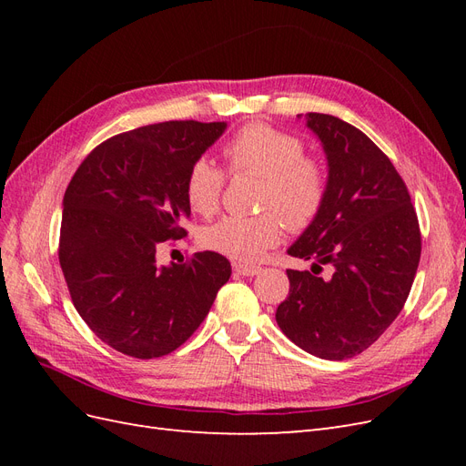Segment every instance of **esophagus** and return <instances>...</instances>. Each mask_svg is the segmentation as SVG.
<instances>
[{
    "instance_id": "1",
    "label": "esophagus",
    "mask_w": 466,
    "mask_h": 466,
    "mask_svg": "<svg viewBox=\"0 0 466 466\" xmlns=\"http://www.w3.org/2000/svg\"><path fill=\"white\" fill-rule=\"evenodd\" d=\"M233 270H235L237 274H241V276H257V274L260 272V266H255V264H241V262H237V264H233Z\"/></svg>"
}]
</instances>
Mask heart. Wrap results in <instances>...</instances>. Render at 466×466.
Returning a JSON list of instances; mask_svg holds the SVG:
<instances>
[{"label": "heart", "mask_w": 466, "mask_h": 466, "mask_svg": "<svg viewBox=\"0 0 466 466\" xmlns=\"http://www.w3.org/2000/svg\"><path fill=\"white\" fill-rule=\"evenodd\" d=\"M223 157L229 173L264 178L260 209L266 214L229 216L209 225L202 235L208 248L235 260L255 262L279 243L284 223L293 231H303L320 216L329 196V173L320 159L305 155L301 137L262 122H248L225 144ZM223 188L225 173L208 157H198L190 165L185 194L196 214L214 216Z\"/></svg>", "instance_id": "1"}]
</instances>
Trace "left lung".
Segmentation results:
<instances>
[{
  "label": "left lung",
  "mask_w": 466,
  "mask_h": 466,
  "mask_svg": "<svg viewBox=\"0 0 466 466\" xmlns=\"http://www.w3.org/2000/svg\"><path fill=\"white\" fill-rule=\"evenodd\" d=\"M307 126L327 153L329 196L288 250L313 268L288 270L289 295L276 320L309 354L342 361L368 350L402 311L421 233L402 177L368 136L319 112H309ZM322 263L331 266L330 277L318 276Z\"/></svg>",
  "instance_id": "left-lung-1"
}]
</instances>
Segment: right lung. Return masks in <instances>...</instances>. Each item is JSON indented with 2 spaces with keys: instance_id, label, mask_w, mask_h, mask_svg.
Here are the masks:
<instances>
[{
  "instance_id": "1",
  "label": "right lung",
  "mask_w": 466,
  "mask_h": 466,
  "mask_svg": "<svg viewBox=\"0 0 466 466\" xmlns=\"http://www.w3.org/2000/svg\"><path fill=\"white\" fill-rule=\"evenodd\" d=\"M225 122L171 120L98 144L64 194L58 258L74 307L120 354H171L200 327L231 276L219 252L159 268L155 252L187 237L185 178Z\"/></svg>"
}]
</instances>
